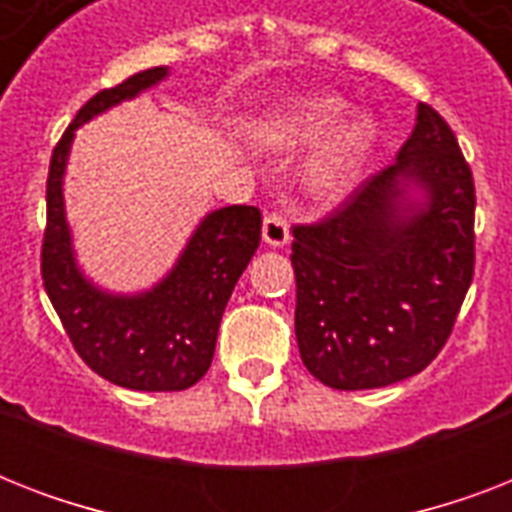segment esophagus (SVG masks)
<instances>
[{
  "mask_svg": "<svg viewBox=\"0 0 512 512\" xmlns=\"http://www.w3.org/2000/svg\"><path fill=\"white\" fill-rule=\"evenodd\" d=\"M263 241L268 247L281 249L289 244V223L279 212H268L263 220Z\"/></svg>",
  "mask_w": 512,
  "mask_h": 512,
  "instance_id": "obj_1",
  "label": "esophagus"
}]
</instances>
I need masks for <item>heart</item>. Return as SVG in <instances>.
Wrapping results in <instances>:
<instances>
[{"label":"heart","instance_id":"b5f03b06","mask_svg":"<svg viewBox=\"0 0 512 512\" xmlns=\"http://www.w3.org/2000/svg\"><path fill=\"white\" fill-rule=\"evenodd\" d=\"M350 111L348 100L337 95H295L273 106L257 127V143L268 151H300L313 148L303 164L305 191L316 199H337L356 183L377 146V122L369 114Z\"/></svg>","mask_w":512,"mask_h":512}]
</instances>
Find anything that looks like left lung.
<instances>
[{
    "instance_id": "8db88e82",
    "label": "left lung",
    "mask_w": 512,
    "mask_h": 512,
    "mask_svg": "<svg viewBox=\"0 0 512 512\" xmlns=\"http://www.w3.org/2000/svg\"><path fill=\"white\" fill-rule=\"evenodd\" d=\"M473 212L457 138L420 103L396 164L327 220L292 228L297 348L316 380L385 388L438 356L473 281Z\"/></svg>"
}]
</instances>
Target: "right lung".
<instances>
[{
	"label": "right lung",
	"mask_w": 512,
	"mask_h": 512,
	"mask_svg": "<svg viewBox=\"0 0 512 512\" xmlns=\"http://www.w3.org/2000/svg\"><path fill=\"white\" fill-rule=\"evenodd\" d=\"M167 76V66L148 68L84 103L52 151L42 247L44 289L76 353L103 380L146 393L185 390L207 374L225 305L260 247L263 223L260 209L244 204L209 212L167 276L143 292H108L87 279L76 260L63 199L74 135L82 124L135 100Z\"/></svg>",
	"instance_id": "right-lung-1"
}]
</instances>
